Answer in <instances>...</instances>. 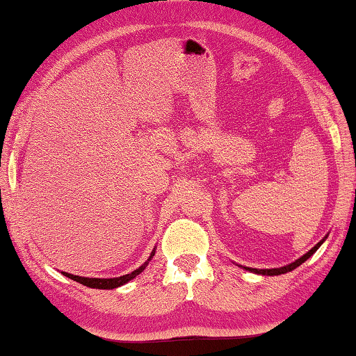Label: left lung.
Wrapping results in <instances>:
<instances>
[{
	"label": "left lung",
	"instance_id": "8db88e82",
	"mask_svg": "<svg viewBox=\"0 0 356 356\" xmlns=\"http://www.w3.org/2000/svg\"><path fill=\"white\" fill-rule=\"evenodd\" d=\"M327 238V237H325ZM325 238L323 240H321V242H318L314 248L312 250H309L308 252H306L305 256H301L300 259H297V261L295 262H292V264H289V265H284V267H280V268H250V267H243L245 270H248V272H252V273H257V275H267V276H275V275H282V273H287V272H292L293 268H297V267H300L301 264H303L305 261H308V259L314 254V252L321 248V245L325 242Z\"/></svg>",
	"mask_w": 356,
	"mask_h": 356
}]
</instances>
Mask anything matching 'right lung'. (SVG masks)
<instances>
[{"label":"right lung","mask_w":356,"mask_h":356,"mask_svg":"<svg viewBox=\"0 0 356 356\" xmlns=\"http://www.w3.org/2000/svg\"><path fill=\"white\" fill-rule=\"evenodd\" d=\"M155 254V248L154 251L150 252V257L147 259L146 262H144L140 268L134 270V272L129 273V275H124V276H119V278H84V276H76V275H70V273H65V272H61L64 276H67V278L74 280L76 282H80V284L83 286H88V287H92V289H116V287H120L124 284H127L129 281H131L135 278V276L140 275L144 268L147 267V264L150 259H152V256Z\"/></svg>","instance_id":"add662e5"}]
</instances>
